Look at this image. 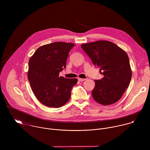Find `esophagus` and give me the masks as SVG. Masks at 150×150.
<instances>
[{"instance_id":"obj_1","label":"esophagus","mask_w":150,"mask_h":150,"mask_svg":"<svg viewBox=\"0 0 150 150\" xmlns=\"http://www.w3.org/2000/svg\"><path fill=\"white\" fill-rule=\"evenodd\" d=\"M78 81H80V82H82V81H84L85 79H83V78H79L78 79Z\"/></svg>"}]
</instances>
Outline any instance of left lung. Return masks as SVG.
I'll return each instance as SVG.
<instances>
[{"mask_svg":"<svg viewBox=\"0 0 150 150\" xmlns=\"http://www.w3.org/2000/svg\"><path fill=\"white\" fill-rule=\"evenodd\" d=\"M81 47L104 75L101 79L94 80L93 98L104 105L117 102L129 86L132 77L127 53L113 42L106 40L82 44Z\"/></svg>","mask_w":150,"mask_h":150,"instance_id":"8db88e82","label":"left lung"}]
</instances>
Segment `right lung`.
<instances>
[{"label": "right lung", "instance_id": "obj_1", "mask_svg": "<svg viewBox=\"0 0 150 150\" xmlns=\"http://www.w3.org/2000/svg\"><path fill=\"white\" fill-rule=\"evenodd\" d=\"M71 42H54L37 49L28 62V78L38 100L46 106L58 108L69 100L71 90L77 83L76 78L59 76L66 68Z\"/></svg>", "mask_w": 150, "mask_h": 150}]
</instances>
